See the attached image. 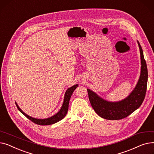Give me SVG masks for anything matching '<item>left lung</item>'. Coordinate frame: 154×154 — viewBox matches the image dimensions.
Masks as SVG:
<instances>
[{"label":"left lung","mask_w":154,"mask_h":154,"mask_svg":"<svg viewBox=\"0 0 154 154\" xmlns=\"http://www.w3.org/2000/svg\"><path fill=\"white\" fill-rule=\"evenodd\" d=\"M138 43L141 59L140 75L134 89L128 97L119 102L104 100L92 91L87 88L91 106L100 117L107 120H120L127 117L138 109L143 102L147 91L148 71L142 48Z\"/></svg>","instance_id":"left-lung-1"}]
</instances>
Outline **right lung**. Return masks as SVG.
I'll return each instance as SVG.
<instances>
[{
	"label": "right lung",
	"instance_id": "right-lung-1",
	"mask_svg": "<svg viewBox=\"0 0 154 154\" xmlns=\"http://www.w3.org/2000/svg\"><path fill=\"white\" fill-rule=\"evenodd\" d=\"M78 87V84L73 85L72 87L69 88L66 91V94H65V96H64V99H63V102L62 106L61 109H60V110L56 114H55L54 116L48 117L47 119H35V118H33L30 116H29L28 115H27L26 114H25L19 107V106L17 105V103L15 102L16 106H17V109H19V110L22 113V114L25 116L27 118H28L29 120H30L32 122H33L34 123L40 125H51V124H54L56 122H59V121L61 120L62 119H63V117L66 116L68 109H69V100L70 99V97L74 92L75 91V88Z\"/></svg>",
	"mask_w": 154,
	"mask_h": 154
}]
</instances>
